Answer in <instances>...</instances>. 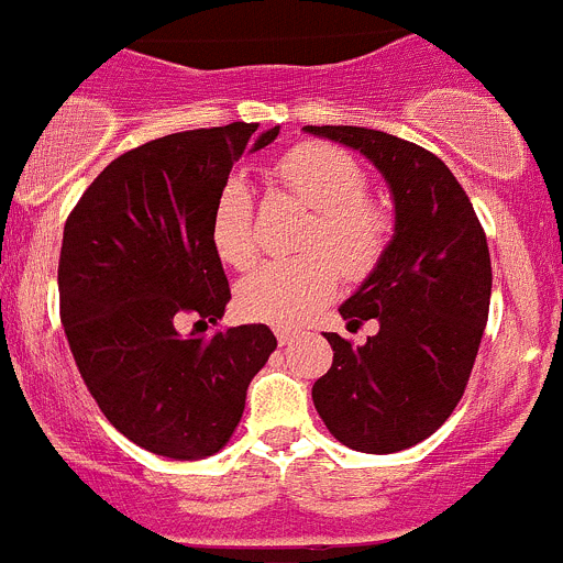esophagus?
I'll use <instances>...</instances> for the list:
<instances>
[{
	"label": "esophagus",
	"mask_w": 563,
	"mask_h": 563,
	"mask_svg": "<svg viewBox=\"0 0 563 563\" xmlns=\"http://www.w3.org/2000/svg\"><path fill=\"white\" fill-rule=\"evenodd\" d=\"M297 336H300V333L291 331V328H277V342L280 344H291Z\"/></svg>",
	"instance_id": "34e87169"
}]
</instances>
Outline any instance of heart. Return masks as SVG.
<instances>
[{
	"mask_svg": "<svg viewBox=\"0 0 563 563\" xmlns=\"http://www.w3.org/2000/svg\"><path fill=\"white\" fill-rule=\"evenodd\" d=\"M275 179L297 196L313 221L306 232V255L263 261L238 283V306L246 317L291 328L333 300L339 280H362L376 269L393 241V216L364 199L367 176L358 162L325 143H302L272 168ZM212 246L235 269L257 255L255 210L244 179H230L216 196L210 219Z\"/></svg>",
	"mask_w": 563,
	"mask_h": 563,
	"instance_id": "b5f03b06",
	"label": "heart"
}]
</instances>
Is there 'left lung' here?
<instances>
[{
    "mask_svg": "<svg viewBox=\"0 0 563 563\" xmlns=\"http://www.w3.org/2000/svg\"><path fill=\"white\" fill-rule=\"evenodd\" d=\"M302 131L373 162L395 205L387 255L339 306L347 328L376 319L378 333L358 347L325 333L333 364L313 382V407L339 443L401 452L463 398L488 322V241L452 170L420 145L358 125Z\"/></svg>",
    "mask_w": 563,
    "mask_h": 563,
    "instance_id": "left-lung-1",
    "label": "left lung"
}]
</instances>
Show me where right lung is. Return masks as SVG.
Listing matches in <instances>:
<instances>
[{
	"mask_svg": "<svg viewBox=\"0 0 563 563\" xmlns=\"http://www.w3.org/2000/svg\"><path fill=\"white\" fill-rule=\"evenodd\" d=\"M280 125L179 131L106 165L64 227L60 322L100 412L125 438L170 460L224 449L246 387L277 347L266 325L205 336L230 302L212 246V205L244 151ZM181 316H196L190 334Z\"/></svg>",
	"mask_w": 563,
	"mask_h": 563,
	"instance_id": "add662e5",
	"label": "right lung"
}]
</instances>
